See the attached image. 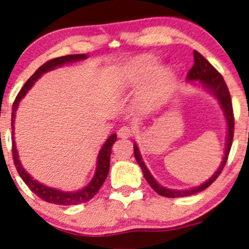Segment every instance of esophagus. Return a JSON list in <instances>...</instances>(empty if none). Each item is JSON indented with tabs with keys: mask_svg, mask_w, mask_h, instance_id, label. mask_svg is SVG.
Here are the masks:
<instances>
[{
	"mask_svg": "<svg viewBox=\"0 0 249 249\" xmlns=\"http://www.w3.org/2000/svg\"><path fill=\"white\" fill-rule=\"evenodd\" d=\"M117 134L121 139H127L132 137V128L130 126H122L118 130Z\"/></svg>",
	"mask_w": 249,
	"mask_h": 249,
	"instance_id": "34e87169",
	"label": "esophagus"
}]
</instances>
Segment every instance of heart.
<instances>
[{
    "instance_id": "obj_1",
    "label": "heart",
    "mask_w": 249,
    "mask_h": 249,
    "mask_svg": "<svg viewBox=\"0 0 249 249\" xmlns=\"http://www.w3.org/2000/svg\"><path fill=\"white\" fill-rule=\"evenodd\" d=\"M157 67L158 61L155 58H138L116 68L112 79L117 88L127 89L141 84L151 75L140 94L141 104L151 107L166 97L174 83V72L171 68L160 67L156 71Z\"/></svg>"
}]
</instances>
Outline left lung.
Returning a JSON list of instances; mask_svg holds the SVG:
<instances>
[{"instance_id":"obj_1","label":"left lung","mask_w":249,"mask_h":249,"mask_svg":"<svg viewBox=\"0 0 249 249\" xmlns=\"http://www.w3.org/2000/svg\"><path fill=\"white\" fill-rule=\"evenodd\" d=\"M194 58H195L194 66H192L190 71L188 72L187 79L188 81H197L198 83H200L204 89H206L208 92H211V93L217 99L218 102H220L221 108L222 110H223V114L225 116V121H227V125H228V134H227V143H225L224 157H223V160H222L221 166L217 168V171L215 172V173L212 175L206 182H204L203 184L198 185V187H194L191 189H187V190H173V189L161 187V185L159 184L154 178H152L150 172H149L147 166H145L143 159L141 157L138 144L134 143L135 159H137L139 166L141 167L142 173H143L145 180H147L148 183L150 184V187L154 189L158 195H160V196L163 197H167V198L191 196V195L198 194V192L203 191L206 188L210 187V185L218 178V175L221 174L222 170H223L224 165L228 160L229 152H230L231 144H232V140H233V130H234L233 109H232V102H231L230 93H229V90H228V86L225 84L224 79L222 77L220 72H218L216 69H215L213 66H212L210 62H208L206 59L200 54L199 52L194 51Z\"/></svg>"}]
</instances>
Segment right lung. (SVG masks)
Listing matches in <instances>:
<instances>
[{"instance_id":"add662e5","label":"right lung","mask_w":249,"mask_h":249,"mask_svg":"<svg viewBox=\"0 0 249 249\" xmlns=\"http://www.w3.org/2000/svg\"><path fill=\"white\" fill-rule=\"evenodd\" d=\"M88 58L86 54H69L65 55V57H59L51 59V60L46 61L45 64H43L31 77L28 78V81L25 83V85L22 86V89L17 95L15 102L12 105V116H11V126H12V157H13V163L16 165L17 171H18L20 178L24 180V182L27 184V187L34 192L36 196L41 198L44 201H48L50 204H55V205H62V206H68V205H77L85 203L92 199L99 189L101 188V185L104 184V182L107 178L109 166H110V154H111V147L117 140V135L115 133L111 134L110 137L107 139V141L105 142V144L102 145L100 149V152L98 155L97 159V170H95L94 177L92 178L86 187H84L81 190L71 192V191H62L59 189L48 187L39 183L38 181H36L27 173V171H25V168L22 167V165L19 160L18 152H17L16 147V141H15V118H16V111L18 109L19 102L22 98L25 97V94L27 93L29 89L34 85V83L41 77L43 74L48 72L50 71H53L57 67H61L66 64H71V62L83 60V59Z\"/></svg>"}]
</instances>
